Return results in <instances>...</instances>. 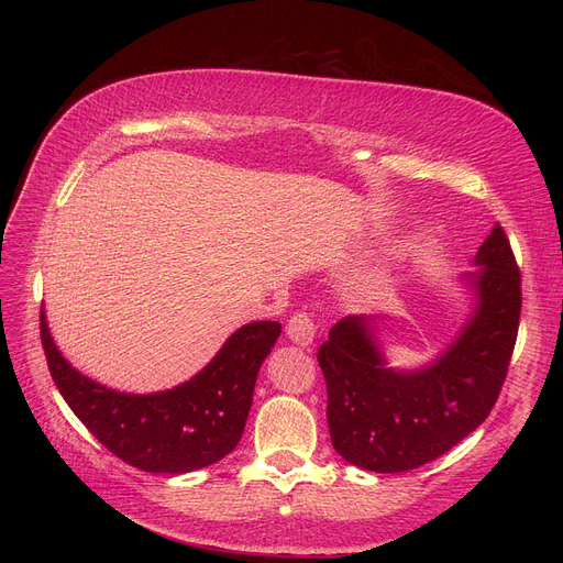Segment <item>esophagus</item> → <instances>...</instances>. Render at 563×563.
Here are the masks:
<instances>
[{"label": "esophagus", "instance_id": "obj_1", "mask_svg": "<svg viewBox=\"0 0 563 563\" xmlns=\"http://www.w3.org/2000/svg\"><path fill=\"white\" fill-rule=\"evenodd\" d=\"M287 335H289V340L294 344L310 346L314 335H317V323H314L312 314H308V312H297V314H294L289 319V323H287Z\"/></svg>", "mask_w": 563, "mask_h": 563}]
</instances>
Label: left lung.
<instances>
[{
  "label": "left lung",
  "instance_id": "1",
  "mask_svg": "<svg viewBox=\"0 0 563 563\" xmlns=\"http://www.w3.org/2000/svg\"><path fill=\"white\" fill-rule=\"evenodd\" d=\"M463 274L472 310L456 338L416 369L388 365L374 319L349 314L317 361L327 378L335 452L369 472L416 470L475 431L497 401L516 346L520 272L499 223Z\"/></svg>",
  "mask_w": 563,
  "mask_h": 563
}]
</instances>
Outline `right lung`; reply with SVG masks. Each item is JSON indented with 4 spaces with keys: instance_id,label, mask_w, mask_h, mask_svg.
I'll list each match as a JSON object with an SVG mask.
<instances>
[{
    "instance_id": "add662e5",
    "label": "right lung",
    "mask_w": 563,
    "mask_h": 563,
    "mask_svg": "<svg viewBox=\"0 0 563 563\" xmlns=\"http://www.w3.org/2000/svg\"><path fill=\"white\" fill-rule=\"evenodd\" d=\"M280 335L278 321L236 329L196 376L162 393H118L77 372L54 344L45 308L41 340L58 393L102 445L143 472L185 475L228 456L240 442L260 365Z\"/></svg>"
}]
</instances>
